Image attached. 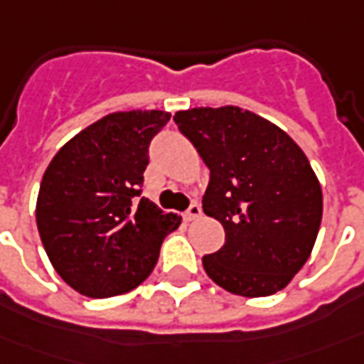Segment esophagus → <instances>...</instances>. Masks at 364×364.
<instances>
[{"label": "esophagus", "instance_id": "obj_1", "mask_svg": "<svg viewBox=\"0 0 364 364\" xmlns=\"http://www.w3.org/2000/svg\"><path fill=\"white\" fill-rule=\"evenodd\" d=\"M200 215H202V208L198 206V204H190V208L184 212V220L186 222H194Z\"/></svg>", "mask_w": 364, "mask_h": 364}]
</instances>
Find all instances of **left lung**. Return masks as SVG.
Returning <instances> with one entry per match:
<instances>
[{
  "mask_svg": "<svg viewBox=\"0 0 364 364\" xmlns=\"http://www.w3.org/2000/svg\"><path fill=\"white\" fill-rule=\"evenodd\" d=\"M174 122L210 168L202 208L225 244L202 257L225 291L265 297L283 289L311 254L323 215L319 180L282 129L237 107L180 110Z\"/></svg>",
  "mask_w": 364,
  "mask_h": 364,
  "instance_id": "1",
  "label": "left lung"
}]
</instances>
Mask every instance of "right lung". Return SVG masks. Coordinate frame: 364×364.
I'll list each match as a JSON object with an SVG mask.
<instances>
[{"label":"right lung","mask_w":364,"mask_h":364,"mask_svg":"<svg viewBox=\"0 0 364 364\" xmlns=\"http://www.w3.org/2000/svg\"><path fill=\"white\" fill-rule=\"evenodd\" d=\"M170 112H112L79 132L47 166L37 230L55 272L75 291L102 299L149 277L160 245L180 225L142 198L149 146Z\"/></svg>","instance_id":"right-lung-1"}]
</instances>
